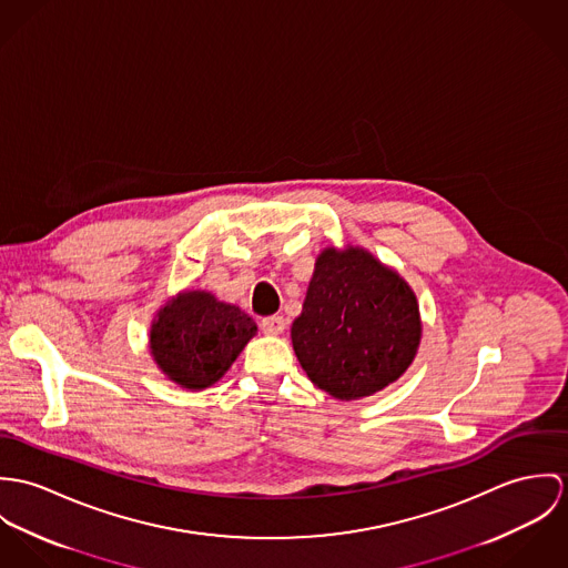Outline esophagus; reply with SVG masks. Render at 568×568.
<instances>
[{
	"label": "esophagus",
	"mask_w": 568,
	"mask_h": 568,
	"mask_svg": "<svg viewBox=\"0 0 568 568\" xmlns=\"http://www.w3.org/2000/svg\"><path fill=\"white\" fill-rule=\"evenodd\" d=\"M261 331L265 335H281L285 331V317L283 315H270L261 320Z\"/></svg>",
	"instance_id": "1"
}]
</instances>
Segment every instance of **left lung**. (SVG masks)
<instances>
[{"label": "left lung", "instance_id": "obj_1", "mask_svg": "<svg viewBox=\"0 0 568 568\" xmlns=\"http://www.w3.org/2000/svg\"><path fill=\"white\" fill-rule=\"evenodd\" d=\"M423 339L409 283L362 246L315 256L303 312L292 322L294 353L315 387L357 400L398 381Z\"/></svg>", "mask_w": 568, "mask_h": 568}]
</instances>
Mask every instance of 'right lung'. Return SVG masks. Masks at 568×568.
Wrapping results in <instances>:
<instances>
[{"label":"right lung","mask_w":568,"mask_h":568,"mask_svg":"<svg viewBox=\"0 0 568 568\" xmlns=\"http://www.w3.org/2000/svg\"><path fill=\"white\" fill-rule=\"evenodd\" d=\"M256 335L253 317L206 290H183L156 312L148 348L156 368L183 389H204L229 373Z\"/></svg>","instance_id":"obj_1"}]
</instances>
